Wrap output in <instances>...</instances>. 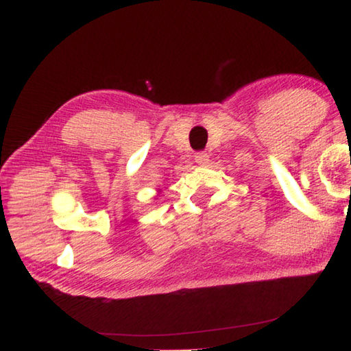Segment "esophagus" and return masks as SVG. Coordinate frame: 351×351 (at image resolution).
I'll return each instance as SVG.
<instances>
[{
	"label": "esophagus",
	"mask_w": 351,
	"mask_h": 351,
	"mask_svg": "<svg viewBox=\"0 0 351 351\" xmlns=\"http://www.w3.org/2000/svg\"><path fill=\"white\" fill-rule=\"evenodd\" d=\"M195 162L198 164V165H208V162H209V154L206 153V152H199V153H197L195 154Z\"/></svg>",
	"instance_id": "obj_1"
}]
</instances>
